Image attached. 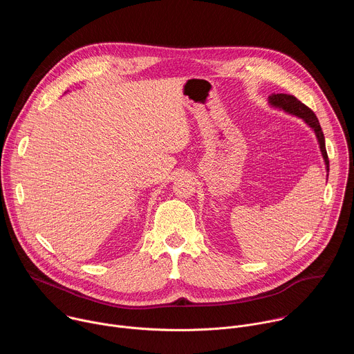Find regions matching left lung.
Here are the masks:
<instances>
[{
  "instance_id": "8db88e82",
  "label": "left lung",
  "mask_w": 354,
  "mask_h": 354,
  "mask_svg": "<svg viewBox=\"0 0 354 354\" xmlns=\"http://www.w3.org/2000/svg\"><path fill=\"white\" fill-rule=\"evenodd\" d=\"M268 104L273 109L283 111L287 115H291V116H295V118L301 119L314 131V134L317 137V141L319 144V149H321V154H322V158H324V162H325L326 172H329V160H328V154H326L325 137H324L321 124H319L318 118L315 116V113L310 108H307L304 104H301L295 96L287 95V93H272L268 97ZM328 175L329 174H326V180H328Z\"/></svg>"
}]
</instances>
